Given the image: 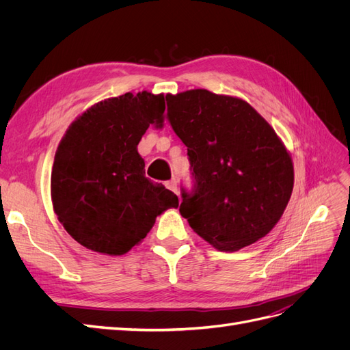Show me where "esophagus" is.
Returning <instances> with one entry per match:
<instances>
[{"label":"esophagus","instance_id":"34e87169","mask_svg":"<svg viewBox=\"0 0 350 350\" xmlns=\"http://www.w3.org/2000/svg\"><path fill=\"white\" fill-rule=\"evenodd\" d=\"M165 185H166V188L171 189V191H174V193H176V194H178V184H176V179H171V181H166V183H165Z\"/></svg>","mask_w":350,"mask_h":350}]
</instances>
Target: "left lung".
<instances>
[{"instance_id":"1","label":"left lung","mask_w":350,"mask_h":350,"mask_svg":"<svg viewBox=\"0 0 350 350\" xmlns=\"http://www.w3.org/2000/svg\"><path fill=\"white\" fill-rule=\"evenodd\" d=\"M166 102L194 179L179 213L220 251L266 237L293 189L292 159L270 124L245 100L206 89L166 94Z\"/></svg>"}]
</instances>
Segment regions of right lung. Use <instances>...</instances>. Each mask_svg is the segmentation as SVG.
<instances>
[{"mask_svg": "<svg viewBox=\"0 0 350 350\" xmlns=\"http://www.w3.org/2000/svg\"><path fill=\"white\" fill-rule=\"evenodd\" d=\"M163 94L125 93L93 105L58 146L51 197L68 234L92 251L122 256L142 242L178 197L144 175L137 152L149 125L162 126Z\"/></svg>", "mask_w": 350, "mask_h": 350, "instance_id": "obj_1", "label": "right lung"}]
</instances>
